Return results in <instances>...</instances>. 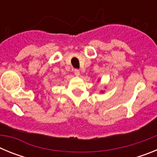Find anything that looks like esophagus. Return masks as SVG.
Returning a JSON list of instances; mask_svg holds the SVG:
<instances>
[{"label":"esophagus","instance_id":"1","mask_svg":"<svg viewBox=\"0 0 157 157\" xmlns=\"http://www.w3.org/2000/svg\"><path fill=\"white\" fill-rule=\"evenodd\" d=\"M74 73L76 76L80 75V71H79V70H78V69H75V70L74 71Z\"/></svg>","mask_w":157,"mask_h":157}]
</instances>
